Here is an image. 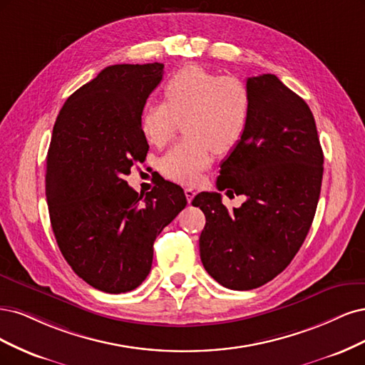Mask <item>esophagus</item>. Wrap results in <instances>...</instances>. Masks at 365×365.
Wrapping results in <instances>:
<instances>
[{"mask_svg":"<svg viewBox=\"0 0 365 365\" xmlns=\"http://www.w3.org/2000/svg\"><path fill=\"white\" fill-rule=\"evenodd\" d=\"M195 190L194 187H185V195H186V200H187V203H191L192 202V198L195 197Z\"/></svg>","mask_w":365,"mask_h":365,"instance_id":"obj_1","label":"esophagus"}]
</instances>
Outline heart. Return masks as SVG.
Wrapping results in <instances>:
<instances>
[{
	"mask_svg": "<svg viewBox=\"0 0 365 365\" xmlns=\"http://www.w3.org/2000/svg\"><path fill=\"white\" fill-rule=\"evenodd\" d=\"M163 103L150 104L140 118V128L151 145L163 147L182 118L185 136L159 162L167 179L192 185L210 165L217 153L237 145L250 113V93L244 81L217 76L198 65L174 73L162 88Z\"/></svg>",
	"mask_w": 365,
	"mask_h": 365,
	"instance_id": "heart-1",
	"label": "heart"
}]
</instances>
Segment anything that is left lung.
<instances>
[{
    "instance_id": "left-lung-1",
    "label": "left lung",
    "mask_w": 365,
    "mask_h": 365,
    "mask_svg": "<svg viewBox=\"0 0 365 365\" xmlns=\"http://www.w3.org/2000/svg\"><path fill=\"white\" fill-rule=\"evenodd\" d=\"M245 132L217 180L227 195H245L229 212L218 192H200L206 226L200 257L220 285L262 287L289 265L311 229L323 179V150L309 106L274 74L247 78Z\"/></svg>"
}]
</instances>
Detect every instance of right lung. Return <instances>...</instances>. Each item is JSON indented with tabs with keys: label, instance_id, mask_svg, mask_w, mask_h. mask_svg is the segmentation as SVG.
Here are the masks:
<instances>
[{
	"label": "right lung",
	"instance_id": "1",
	"mask_svg": "<svg viewBox=\"0 0 365 365\" xmlns=\"http://www.w3.org/2000/svg\"><path fill=\"white\" fill-rule=\"evenodd\" d=\"M162 76L158 62L104 68L65 101L53 128L45 194L57 245L78 277L109 294L143 284L155 240L186 206L179 185L138 194L124 180L145 160L140 116Z\"/></svg>",
	"mask_w": 365,
	"mask_h": 365
}]
</instances>
